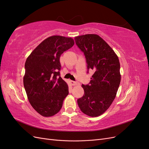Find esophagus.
Returning a JSON list of instances; mask_svg holds the SVG:
<instances>
[{"mask_svg": "<svg viewBox=\"0 0 149 149\" xmlns=\"http://www.w3.org/2000/svg\"><path fill=\"white\" fill-rule=\"evenodd\" d=\"M70 83L72 86H76V85L78 84V83L77 82H75V81H72V80H70Z\"/></svg>", "mask_w": 149, "mask_h": 149, "instance_id": "esophagus-1", "label": "esophagus"}]
</instances>
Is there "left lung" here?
<instances>
[{"mask_svg": "<svg viewBox=\"0 0 149 149\" xmlns=\"http://www.w3.org/2000/svg\"><path fill=\"white\" fill-rule=\"evenodd\" d=\"M74 40L84 54L88 69L94 71L89 84H82L84 94L78 104L84 114L97 117L108 109L116 96L121 79L119 58L98 35H83Z\"/></svg>", "mask_w": 149, "mask_h": 149, "instance_id": "8db88e82", "label": "left lung"}]
</instances>
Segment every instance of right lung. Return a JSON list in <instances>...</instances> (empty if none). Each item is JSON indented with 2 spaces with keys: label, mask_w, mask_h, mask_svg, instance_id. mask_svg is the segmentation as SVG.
<instances>
[{
  "label": "right lung",
  "mask_w": 149,
  "mask_h": 149,
  "mask_svg": "<svg viewBox=\"0 0 149 149\" xmlns=\"http://www.w3.org/2000/svg\"><path fill=\"white\" fill-rule=\"evenodd\" d=\"M74 40L60 35L49 37L26 58L24 85L31 106L43 117L61 109L69 93L68 86L60 76V57L74 45Z\"/></svg>",
  "instance_id": "add662e5"
}]
</instances>
